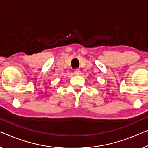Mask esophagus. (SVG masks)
Listing matches in <instances>:
<instances>
[{
    "mask_svg": "<svg viewBox=\"0 0 148 148\" xmlns=\"http://www.w3.org/2000/svg\"><path fill=\"white\" fill-rule=\"evenodd\" d=\"M74 74L75 75H80L81 74V71L79 69H76V70H74Z\"/></svg>",
    "mask_w": 148,
    "mask_h": 148,
    "instance_id": "esophagus-1",
    "label": "esophagus"
}]
</instances>
